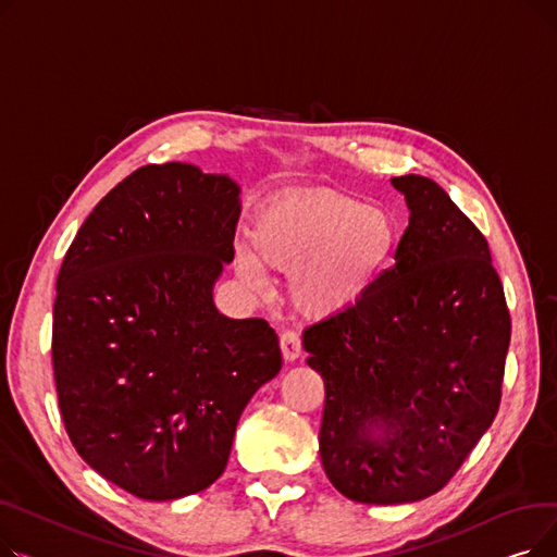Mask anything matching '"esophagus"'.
<instances>
[{
  "label": "esophagus",
  "mask_w": 557,
  "mask_h": 557,
  "mask_svg": "<svg viewBox=\"0 0 557 557\" xmlns=\"http://www.w3.org/2000/svg\"><path fill=\"white\" fill-rule=\"evenodd\" d=\"M280 347H282V357L286 361H296L302 355V341L300 334L294 330H284L280 334Z\"/></svg>",
  "instance_id": "obj_1"
}]
</instances>
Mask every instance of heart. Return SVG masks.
Returning <instances> with one entry per match:
<instances>
[{"label": "heart", "mask_w": 557, "mask_h": 557, "mask_svg": "<svg viewBox=\"0 0 557 557\" xmlns=\"http://www.w3.org/2000/svg\"><path fill=\"white\" fill-rule=\"evenodd\" d=\"M399 223L382 208L336 189L271 200L250 227L252 255L239 257L246 282L261 267L290 273L288 298L307 318H332L361 302L393 267Z\"/></svg>", "instance_id": "1"}]
</instances>
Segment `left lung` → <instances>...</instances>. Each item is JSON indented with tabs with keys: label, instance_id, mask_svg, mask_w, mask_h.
I'll return each instance as SVG.
<instances>
[{
	"label": "left lung",
	"instance_id": "8db88e82",
	"mask_svg": "<svg viewBox=\"0 0 557 557\" xmlns=\"http://www.w3.org/2000/svg\"><path fill=\"white\" fill-rule=\"evenodd\" d=\"M411 219L395 267L338 315L309 325L323 376L320 460L359 504H411L443 490L502 404L510 311L487 239L422 175L393 178Z\"/></svg>",
	"mask_w": 557,
	"mask_h": 557
}]
</instances>
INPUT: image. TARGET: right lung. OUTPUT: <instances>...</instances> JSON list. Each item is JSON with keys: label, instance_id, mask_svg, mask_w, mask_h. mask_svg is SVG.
Masks as SVG:
<instances>
[{"label": "right lung", "instance_id": "1", "mask_svg": "<svg viewBox=\"0 0 557 557\" xmlns=\"http://www.w3.org/2000/svg\"><path fill=\"white\" fill-rule=\"evenodd\" d=\"M239 187L146 164L85 219L55 280L51 361L78 456L146 502L210 487L250 397L280 372L267 320L216 311Z\"/></svg>", "mask_w": 557, "mask_h": 557}]
</instances>
